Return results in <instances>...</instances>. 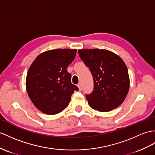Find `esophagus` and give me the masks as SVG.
I'll return each mask as SVG.
<instances>
[{
    "label": "esophagus",
    "instance_id": "obj_1",
    "mask_svg": "<svg viewBox=\"0 0 155 155\" xmlns=\"http://www.w3.org/2000/svg\"><path fill=\"white\" fill-rule=\"evenodd\" d=\"M78 88H79V90H80V91L82 90V86H81V83H79V84H78Z\"/></svg>",
    "mask_w": 155,
    "mask_h": 155
}]
</instances>
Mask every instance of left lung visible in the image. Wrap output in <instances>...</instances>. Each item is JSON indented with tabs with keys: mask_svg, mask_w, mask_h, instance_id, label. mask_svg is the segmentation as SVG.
Returning <instances> with one entry per match:
<instances>
[{
	"mask_svg": "<svg viewBox=\"0 0 155 155\" xmlns=\"http://www.w3.org/2000/svg\"><path fill=\"white\" fill-rule=\"evenodd\" d=\"M78 53L93 78V92L86 95L90 107L108 112L119 107L130 88L127 68L122 59L104 49H80Z\"/></svg>",
	"mask_w": 155,
	"mask_h": 155,
	"instance_id": "1",
	"label": "left lung"
}]
</instances>
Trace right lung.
<instances>
[{
	"instance_id": "obj_1",
	"label": "right lung",
	"mask_w": 155,
	"mask_h": 155,
	"mask_svg": "<svg viewBox=\"0 0 155 155\" xmlns=\"http://www.w3.org/2000/svg\"><path fill=\"white\" fill-rule=\"evenodd\" d=\"M76 49H54L40 54L30 66L25 86L33 104L45 114H58L68 106L78 87L71 84L67 68Z\"/></svg>"
}]
</instances>
